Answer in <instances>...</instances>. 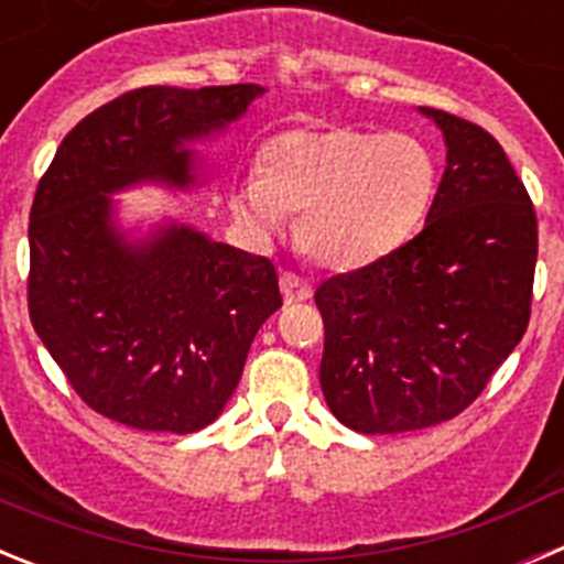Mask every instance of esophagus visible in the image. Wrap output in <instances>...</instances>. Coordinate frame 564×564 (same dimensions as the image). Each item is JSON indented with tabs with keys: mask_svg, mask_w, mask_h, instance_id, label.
Returning a JSON list of instances; mask_svg holds the SVG:
<instances>
[{
	"mask_svg": "<svg viewBox=\"0 0 564 564\" xmlns=\"http://www.w3.org/2000/svg\"><path fill=\"white\" fill-rule=\"evenodd\" d=\"M279 285H282V296H285V305H299V302H307L313 296V288L307 279H302L299 273L285 271L279 276Z\"/></svg>",
	"mask_w": 564,
	"mask_h": 564,
	"instance_id": "esophagus-1",
	"label": "esophagus"
}]
</instances>
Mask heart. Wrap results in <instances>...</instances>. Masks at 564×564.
I'll list each match as a JSON object with an SVG mask.
<instances>
[{"instance_id":"1","label":"heart","mask_w":564,"mask_h":564,"mask_svg":"<svg viewBox=\"0 0 564 564\" xmlns=\"http://www.w3.org/2000/svg\"><path fill=\"white\" fill-rule=\"evenodd\" d=\"M435 192V154L415 134L296 127L262 147L259 172L234 192V214L268 237L302 212V251L330 271H356L403 246Z\"/></svg>"}]
</instances>
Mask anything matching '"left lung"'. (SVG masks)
<instances>
[{
	"label": "left lung",
	"mask_w": 564,
	"mask_h": 564,
	"mask_svg": "<svg viewBox=\"0 0 564 564\" xmlns=\"http://www.w3.org/2000/svg\"><path fill=\"white\" fill-rule=\"evenodd\" d=\"M446 143L426 226L372 265L318 285L333 415L398 435L460 415L511 356L531 316L536 214L500 143L421 107Z\"/></svg>",
	"instance_id": "1"
}]
</instances>
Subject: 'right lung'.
Wrapping results in <instances>:
<instances>
[{
  "mask_svg": "<svg viewBox=\"0 0 564 564\" xmlns=\"http://www.w3.org/2000/svg\"><path fill=\"white\" fill-rule=\"evenodd\" d=\"M259 84L143 87L89 112L58 147L30 208L28 307L73 390L109 421L188 435L220 415L248 350L282 307L265 257L188 223H118L134 186L192 192V143L226 132Z\"/></svg>",
  "mask_w": 564,
  "mask_h": 564,
  "instance_id": "obj_1",
  "label": "right lung"
}]
</instances>
